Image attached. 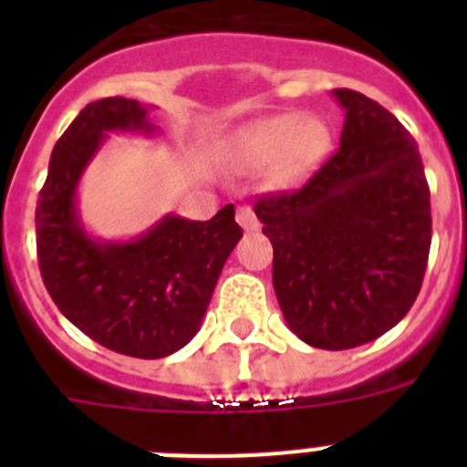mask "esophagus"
I'll list each match as a JSON object with an SVG mask.
<instances>
[{
  "mask_svg": "<svg viewBox=\"0 0 467 467\" xmlns=\"http://www.w3.org/2000/svg\"><path fill=\"white\" fill-rule=\"evenodd\" d=\"M236 220L238 224L243 226V231H257L259 229V222H257V214L250 205H241L236 213Z\"/></svg>",
  "mask_w": 467,
  "mask_h": 467,
  "instance_id": "34e87169",
  "label": "esophagus"
}]
</instances>
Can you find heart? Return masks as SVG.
<instances>
[{"instance_id":"1","label":"heart","mask_w":467,"mask_h":467,"mask_svg":"<svg viewBox=\"0 0 467 467\" xmlns=\"http://www.w3.org/2000/svg\"><path fill=\"white\" fill-rule=\"evenodd\" d=\"M327 128L301 111H283L238 128L231 138L229 156L243 172L271 166L275 187H296L311 175L327 150Z\"/></svg>"}]
</instances>
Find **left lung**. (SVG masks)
<instances>
[{"label":"left lung","instance_id":"left-lung-1","mask_svg":"<svg viewBox=\"0 0 467 467\" xmlns=\"http://www.w3.org/2000/svg\"><path fill=\"white\" fill-rule=\"evenodd\" d=\"M341 144L299 192L254 214L274 245V290L301 341L346 350L407 316L431 253V192L410 130L379 102L337 88Z\"/></svg>","mask_w":467,"mask_h":467}]
</instances>
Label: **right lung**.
I'll use <instances>...</instances> for the list:
<instances>
[{"instance_id":"add662e5","label":"right lung","mask_w":467,"mask_h":467,"mask_svg":"<svg viewBox=\"0 0 467 467\" xmlns=\"http://www.w3.org/2000/svg\"><path fill=\"white\" fill-rule=\"evenodd\" d=\"M107 133L154 135L150 107L119 95L95 100L56 142L35 214L41 278L60 313L90 339L156 360L196 337L243 231L226 205L208 222L166 214L130 241L90 236L77 189Z\"/></svg>"}]
</instances>
